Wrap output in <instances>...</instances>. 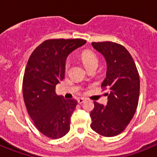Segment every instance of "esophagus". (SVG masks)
<instances>
[{
    "label": "esophagus",
    "instance_id": "1",
    "mask_svg": "<svg viewBox=\"0 0 157 157\" xmlns=\"http://www.w3.org/2000/svg\"><path fill=\"white\" fill-rule=\"evenodd\" d=\"M86 101L85 98H78V104H82L83 102H84V101Z\"/></svg>",
    "mask_w": 157,
    "mask_h": 157
}]
</instances>
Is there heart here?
I'll use <instances>...</instances> for the list:
<instances>
[{
  "mask_svg": "<svg viewBox=\"0 0 157 157\" xmlns=\"http://www.w3.org/2000/svg\"><path fill=\"white\" fill-rule=\"evenodd\" d=\"M81 57L83 63L85 64L87 69L91 67L98 66L99 59H98V56L94 52H90V51H85L82 53ZM69 67H70V62L67 61L65 63V70H68Z\"/></svg>",
  "mask_w": 157,
  "mask_h": 157,
  "instance_id": "heart-1",
  "label": "heart"
}]
</instances>
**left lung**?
<instances>
[{
	"label": "left lung",
	"instance_id": "1",
	"mask_svg": "<svg viewBox=\"0 0 157 157\" xmlns=\"http://www.w3.org/2000/svg\"><path fill=\"white\" fill-rule=\"evenodd\" d=\"M105 58L106 78L101 84L109 90L106 106L94 101L90 112V127L104 137H113L125 130L132 120L138 104L140 79L138 69L130 52L118 43L92 42Z\"/></svg>",
	"mask_w": 157,
	"mask_h": 157
}]
</instances>
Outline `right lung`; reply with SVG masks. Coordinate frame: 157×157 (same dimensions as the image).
Here are the masks:
<instances>
[{
  "mask_svg": "<svg viewBox=\"0 0 157 157\" xmlns=\"http://www.w3.org/2000/svg\"><path fill=\"white\" fill-rule=\"evenodd\" d=\"M86 42L78 38L46 40L27 62L23 80L25 105L37 130L52 139L62 138L70 130L77 101L56 95V86L64 78L67 56Z\"/></svg>",
  "mask_w": 157,
  "mask_h": 157,
  "instance_id": "obj_1",
  "label": "right lung"
}]
</instances>
